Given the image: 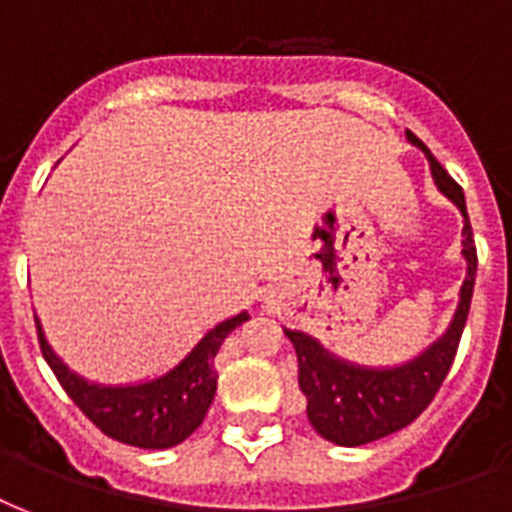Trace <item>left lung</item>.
Returning a JSON list of instances; mask_svg holds the SVG:
<instances>
[{
  "mask_svg": "<svg viewBox=\"0 0 512 512\" xmlns=\"http://www.w3.org/2000/svg\"><path fill=\"white\" fill-rule=\"evenodd\" d=\"M406 138L425 151L438 191L460 207L462 223H465L462 225V255L468 263V276L462 281L460 303H457L449 329L428 350H422L420 356H414L401 366L374 369V366L350 364L337 358L335 353H329L311 335H303L297 329H284V335L295 345L297 382L308 398V420L321 438L340 446H361L390 436L428 409L452 369L462 329L468 321L470 300H473L478 255L468 207H465V193L417 135L406 132Z\"/></svg>",
  "mask_w": 512,
  "mask_h": 512,
  "instance_id": "left-lung-1",
  "label": "left lung"
}]
</instances>
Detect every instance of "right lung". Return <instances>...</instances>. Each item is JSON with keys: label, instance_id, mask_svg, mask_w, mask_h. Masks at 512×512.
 Masks as SVG:
<instances>
[{"label": "right lung", "instance_id": "right-lung-1", "mask_svg": "<svg viewBox=\"0 0 512 512\" xmlns=\"http://www.w3.org/2000/svg\"><path fill=\"white\" fill-rule=\"evenodd\" d=\"M249 316L220 321L201 337L188 356L162 377L138 382V385H100L87 382L71 372L44 340L42 324L36 321V335L44 361L50 364L58 382L71 401L82 409L108 438L140 449H170L183 444L193 430L204 422L217 390L215 356L223 340L241 327Z\"/></svg>", "mask_w": 512, "mask_h": 512}]
</instances>
